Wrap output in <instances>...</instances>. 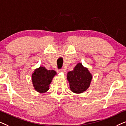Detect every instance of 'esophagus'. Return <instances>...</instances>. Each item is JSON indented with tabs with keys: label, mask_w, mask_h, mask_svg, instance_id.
<instances>
[{
	"label": "esophagus",
	"mask_w": 126,
	"mask_h": 126,
	"mask_svg": "<svg viewBox=\"0 0 126 126\" xmlns=\"http://www.w3.org/2000/svg\"><path fill=\"white\" fill-rule=\"evenodd\" d=\"M65 70L64 68H63V69H60L59 70H58V71H60V72H65Z\"/></svg>",
	"instance_id": "34e87169"
}]
</instances>
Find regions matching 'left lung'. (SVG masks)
Listing matches in <instances>:
<instances>
[{"instance_id":"obj_1","label":"left lung","mask_w":126,"mask_h":126,"mask_svg":"<svg viewBox=\"0 0 126 126\" xmlns=\"http://www.w3.org/2000/svg\"><path fill=\"white\" fill-rule=\"evenodd\" d=\"M92 78L88 69L84 68L81 63H79L74 70L69 72L67 75L70 89L76 94H81L87 90L90 85Z\"/></svg>"}]
</instances>
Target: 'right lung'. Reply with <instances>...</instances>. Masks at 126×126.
Returning a JSON list of instances; mask_svg holds the SVG:
<instances>
[{
    "instance_id": "add662e5",
    "label": "right lung",
    "mask_w": 126,
    "mask_h": 126,
    "mask_svg": "<svg viewBox=\"0 0 126 126\" xmlns=\"http://www.w3.org/2000/svg\"><path fill=\"white\" fill-rule=\"evenodd\" d=\"M56 75V72L54 70H47L45 67L40 66L36 69L32 74V81L34 89L40 93L46 92Z\"/></svg>"
}]
</instances>
